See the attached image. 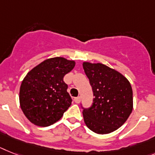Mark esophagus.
<instances>
[{"instance_id": "obj_1", "label": "esophagus", "mask_w": 155, "mask_h": 155, "mask_svg": "<svg viewBox=\"0 0 155 155\" xmlns=\"http://www.w3.org/2000/svg\"><path fill=\"white\" fill-rule=\"evenodd\" d=\"M74 101H75V103L78 104L79 102L81 101V97H75L74 99Z\"/></svg>"}]
</instances>
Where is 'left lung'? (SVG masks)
<instances>
[{
	"label": "left lung",
	"instance_id": "8db88e82",
	"mask_svg": "<svg viewBox=\"0 0 155 155\" xmlns=\"http://www.w3.org/2000/svg\"><path fill=\"white\" fill-rule=\"evenodd\" d=\"M93 92V104L83 108L86 126L97 134H108L120 127L133 108V93L128 80L101 63L83 62Z\"/></svg>",
	"mask_w": 155,
	"mask_h": 155
}]
</instances>
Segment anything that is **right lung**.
I'll use <instances>...</instances> for the list:
<instances>
[{"mask_svg":"<svg viewBox=\"0 0 155 155\" xmlns=\"http://www.w3.org/2000/svg\"><path fill=\"white\" fill-rule=\"evenodd\" d=\"M75 66L62 57L43 61L28 73L20 89V108L31 122L47 127L59 120L71 104L64 76Z\"/></svg>","mask_w":155,"mask_h":155,"instance_id":"right-lung-1","label":"right lung"}]
</instances>
